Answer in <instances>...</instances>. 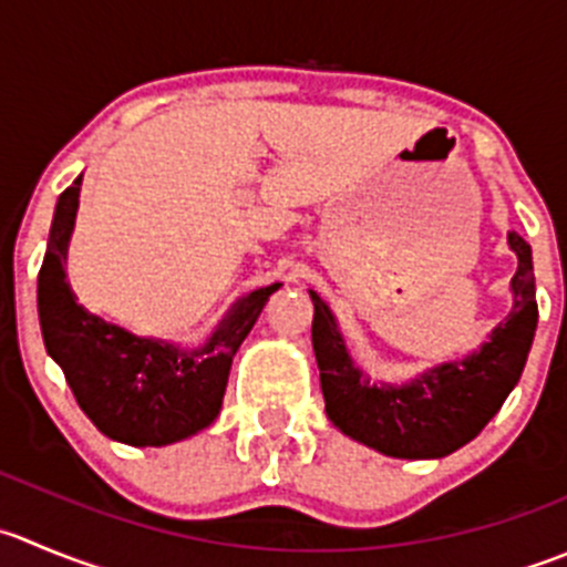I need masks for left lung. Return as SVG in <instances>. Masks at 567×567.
Here are the masks:
<instances>
[{"instance_id": "1", "label": "left lung", "mask_w": 567, "mask_h": 567, "mask_svg": "<svg viewBox=\"0 0 567 567\" xmlns=\"http://www.w3.org/2000/svg\"><path fill=\"white\" fill-rule=\"evenodd\" d=\"M518 255L513 312L463 362H446L410 384H371L349 360L329 307L312 296V349L329 421L343 435L401 460L446 457L474 441L518 384L537 329L532 246L509 233Z\"/></svg>"}]
</instances>
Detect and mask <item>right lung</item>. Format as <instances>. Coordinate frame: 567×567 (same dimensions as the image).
Segmentation results:
<instances>
[{"mask_svg":"<svg viewBox=\"0 0 567 567\" xmlns=\"http://www.w3.org/2000/svg\"><path fill=\"white\" fill-rule=\"evenodd\" d=\"M80 185L76 177L60 194L38 271V318L49 357L63 368L76 404L102 435L126 446H166L196 435L216 421L235 351L279 285L244 296L196 351L135 338L76 305L65 282Z\"/></svg>","mask_w":567,"mask_h":567,"instance_id":"obj_1","label":"right lung"}]
</instances>
